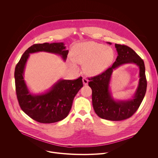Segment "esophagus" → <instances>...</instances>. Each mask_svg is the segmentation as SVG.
<instances>
[{
    "mask_svg": "<svg viewBox=\"0 0 158 158\" xmlns=\"http://www.w3.org/2000/svg\"><path fill=\"white\" fill-rule=\"evenodd\" d=\"M82 82H83V84H84V85H87V84H88V80H87V79H85V78H83V79H82Z\"/></svg>",
    "mask_w": 158,
    "mask_h": 158,
    "instance_id": "esophagus-1",
    "label": "esophagus"
}]
</instances>
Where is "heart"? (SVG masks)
Segmentation results:
<instances>
[{"instance_id":"heart-1","label":"heart","mask_w":158,"mask_h":158,"mask_svg":"<svg viewBox=\"0 0 158 158\" xmlns=\"http://www.w3.org/2000/svg\"><path fill=\"white\" fill-rule=\"evenodd\" d=\"M71 65L76 63L84 64V72L89 76H97L106 71L114 60L115 53L109 46L93 41L76 44L71 51Z\"/></svg>"}]
</instances>
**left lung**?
I'll return each mask as SVG.
<instances>
[{
  "mask_svg": "<svg viewBox=\"0 0 158 158\" xmlns=\"http://www.w3.org/2000/svg\"><path fill=\"white\" fill-rule=\"evenodd\" d=\"M115 48L118 56L114 63L101 74L89 79L88 84L92 89L93 106L96 114L106 120L121 121L132 116L139 108L146 92L147 81L143 60L127 46L115 44ZM127 63H134L139 67V85L132 98L116 100L110 88L111 74L118 67Z\"/></svg>",
  "mask_w": 158,
  "mask_h": 158,
  "instance_id": "1",
  "label": "left lung"
}]
</instances>
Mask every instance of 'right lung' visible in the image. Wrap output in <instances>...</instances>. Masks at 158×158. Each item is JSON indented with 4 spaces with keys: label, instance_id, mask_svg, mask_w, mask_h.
Listing matches in <instances>:
<instances>
[{
    "label": "right lung",
    "instance_id": "obj_1",
    "mask_svg": "<svg viewBox=\"0 0 158 158\" xmlns=\"http://www.w3.org/2000/svg\"><path fill=\"white\" fill-rule=\"evenodd\" d=\"M45 52L60 56L65 61L69 51L64 42L34 44L22 56L16 65L14 77L17 98L22 110L41 123L60 121L68 116L74 97L82 87V77L76 80L59 79L44 93H31L24 81V71L31 54Z\"/></svg>",
    "mask_w": 158,
    "mask_h": 158
}]
</instances>
